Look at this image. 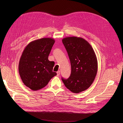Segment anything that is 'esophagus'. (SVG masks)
Here are the masks:
<instances>
[{
	"label": "esophagus",
	"mask_w": 123,
	"mask_h": 123,
	"mask_svg": "<svg viewBox=\"0 0 123 123\" xmlns=\"http://www.w3.org/2000/svg\"><path fill=\"white\" fill-rule=\"evenodd\" d=\"M60 71H58L57 72V75L58 76H59L60 75Z\"/></svg>",
	"instance_id": "34e87169"
}]
</instances>
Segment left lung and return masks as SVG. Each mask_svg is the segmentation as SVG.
Segmentation results:
<instances>
[{"label": "left lung", "instance_id": "8db88e82", "mask_svg": "<svg viewBox=\"0 0 123 123\" xmlns=\"http://www.w3.org/2000/svg\"><path fill=\"white\" fill-rule=\"evenodd\" d=\"M62 43L69 57L71 72L67 79L62 80L70 91L80 93L89 88L95 80L98 70L96 55L91 45L82 38L65 37Z\"/></svg>", "mask_w": 123, "mask_h": 123}]
</instances>
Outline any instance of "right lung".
<instances>
[{"label": "right lung", "instance_id": "add662e5", "mask_svg": "<svg viewBox=\"0 0 123 123\" xmlns=\"http://www.w3.org/2000/svg\"><path fill=\"white\" fill-rule=\"evenodd\" d=\"M51 38H43L30 42L24 49L19 62L18 71L24 84L33 91L46 86L57 75L54 63L48 56L55 43Z\"/></svg>", "mask_w": 123, "mask_h": 123}]
</instances>
